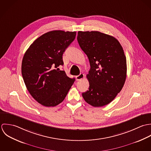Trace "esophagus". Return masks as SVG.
<instances>
[{
    "instance_id": "obj_1",
    "label": "esophagus",
    "mask_w": 151,
    "mask_h": 151,
    "mask_svg": "<svg viewBox=\"0 0 151 151\" xmlns=\"http://www.w3.org/2000/svg\"><path fill=\"white\" fill-rule=\"evenodd\" d=\"M83 78H84V74L83 73H81L80 75L76 76V79L77 81H80V80H81Z\"/></svg>"
}]
</instances>
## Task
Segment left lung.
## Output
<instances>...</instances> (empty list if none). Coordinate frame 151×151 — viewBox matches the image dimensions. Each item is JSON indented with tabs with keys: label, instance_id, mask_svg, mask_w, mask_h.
<instances>
[{
	"label": "left lung",
	"instance_id": "left-lung-1",
	"mask_svg": "<svg viewBox=\"0 0 151 151\" xmlns=\"http://www.w3.org/2000/svg\"><path fill=\"white\" fill-rule=\"evenodd\" d=\"M77 40L91 65L86 75L89 91L82 96L93 107L106 106L125 83L127 60L122 47L116 38L99 31H78Z\"/></svg>",
	"mask_w": 151,
	"mask_h": 151
}]
</instances>
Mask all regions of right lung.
I'll return each instance as SVG.
<instances>
[{"label":"right lung","mask_w":151,"mask_h":151,"mask_svg":"<svg viewBox=\"0 0 151 151\" xmlns=\"http://www.w3.org/2000/svg\"><path fill=\"white\" fill-rule=\"evenodd\" d=\"M76 34L62 30L46 32L33 42L24 55L22 73L24 83L32 97L42 106L58 105L75 81L58 67L63 65L62 55Z\"/></svg>","instance_id":"add662e5"}]
</instances>
